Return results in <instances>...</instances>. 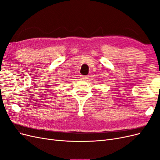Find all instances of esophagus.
Here are the masks:
<instances>
[{
    "instance_id": "obj_1",
    "label": "esophagus",
    "mask_w": 160,
    "mask_h": 160,
    "mask_svg": "<svg viewBox=\"0 0 160 160\" xmlns=\"http://www.w3.org/2000/svg\"><path fill=\"white\" fill-rule=\"evenodd\" d=\"M80 77L82 79H89V77L88 75H81Z\"/></svg>"
}]
</instances>
